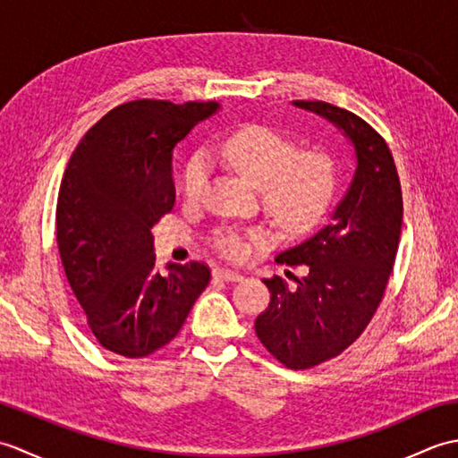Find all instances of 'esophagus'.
I'll return each instance as SVG.
<instances>
[{
  "mask_svg": "<svg viewBox=\"0 0 458 458\" xmlns=\"http://www.w3.org/2000/svg\"><path fill=\"white\" fill-rule=\"evenodd\" d=\"M214 276L224 279V281H232V284H234V281L244 279V276L238 274V271H234V269H228V267H218L216 271H214Z\"/></svg>",
  "mask_w": 458,
  "mask_h": 458,
  "instance_id": "esophagus-1",
  "label": "esophagus"
}]
</instances>
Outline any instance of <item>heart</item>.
<instances>
[{
	"mask_svg": "<svg viewBox=\"0 0 458 458\" xmlns=\"http://www.w3.org/2000/svg\"><path fill=\"white\" fill-rule=\"evenodd\" d=\"M218 157L261 192L267 212L287 228H305L328 207L335 192V163L320 151L299 153L285 135L266 125H246L216 145ZM208 169L202 155H194L182 173V192L197 200ZM264 232H251L261 242ZM218 248L230 258H244L248 244L238 234H222Z\"/></svg>",
	"mask_w": 458,
	"mask_h": 458,
	"instance_id": "1",
	"label": "heart"
}]
</instances>
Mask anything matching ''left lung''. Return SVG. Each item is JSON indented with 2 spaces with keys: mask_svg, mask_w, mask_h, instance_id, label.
Masks as SVG:
<instances>
[{
  "mask_svg": "<svg viewBox=\"0 0 458 458\" xmlns=\"http://www.w3.org/2000/svg\"><path fill=\"white\" fill-rule=\"evenodd\" d=\"M293 106L343 131L356 159L327 226L276 258L307 266V276L295 287L264 279L271 301L256 318V335L281 364L307 369L346 350L374 317L400 244L403 204L394 157L372 125L327 102Z\"/></svg>",
  "mask_w": 458,
  "mask_h": 458,
  "instance_id": "1",
  "label": "left lung"
}]
</instances>
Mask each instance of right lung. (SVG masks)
<instances>
[{
    "instance_id": "1",
    "label": "right lung",
    "mask_w": 458,
    "mask_h": 458,
    "mask_svg": "<svg viewBox=\"0 0 458 458\" xmlns=\"http://www.w3.org/2000/svg\"><path fill=\"white\" fill-rule=\"evenodd\" d=\"M218 110L216 102L122 104L68 161L56 202L58 254L110 352L141 358L167 344L208 285L200 261L155 266L151 228L174 204V145Z\"/></svg>"
}]
</instances>
